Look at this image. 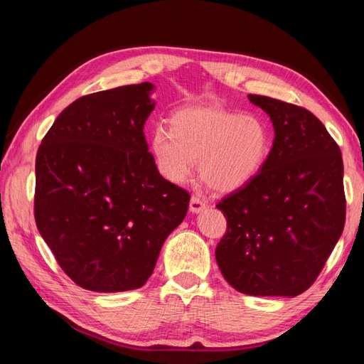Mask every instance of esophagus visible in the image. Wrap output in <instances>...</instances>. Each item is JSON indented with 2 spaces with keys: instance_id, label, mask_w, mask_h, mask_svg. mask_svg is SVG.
I'll return each mask as SVG.
<instances>
[{
  "instance_id": "34e87169",
  "label": "esophagus",
  "mask_w": 364,
  "mask_h": 364,
  "mask_svg": "<svg viewBox=\"0 0 364 364\" xmlns=\"http://www.w3.org/2000/svg\"><path fill=\"white\" fill-rule=\"evenodd\" d=\"M206 208V203H205V200H202L200 197H197V196H194L191 198V203H189V210H191V213H194V214H197V213H202L203 210Z\"/></svg>"
}]
</instances>
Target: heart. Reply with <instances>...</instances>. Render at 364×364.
Listing matches in <instances>:
<instances>
[{"instance_id":"1","label":"heart","mask_w":364,"mask_h":364,"mask_svg":"<svg viewBox=\"0 0 364 364\" xmlns=\"http://www.w3.org/2000/svg\"><path fill=\"white\" fill-rule=\"evenodd\" d=\"M151 151L162 176L184 183L200 161V175L214 191L235 192L250 183L264 164L272 134L257 115L218 106L189 107L170 119V131L156 128Z\"/></svg>"}]
</instances>
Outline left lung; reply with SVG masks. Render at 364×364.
I'll list each match as a JSON object with an SVG mask.
<instances>
[{"mask_svg":"<svg viewBox=\"0 0 364 364\" xmlns=\"http://www.w3.org/2000/svg\"><path fill=\"white\" fill-rule=\"evenodd\" d=\"M249 100L272 120L275 137L257 176L218 203L227 231L215 259L239 292L296 297L314 283L344 230L341 150L305 107Z\"/></svg>","mask_w":364,"mask_h":364,"instance_id":"obj_1","label":"left lung"}]
</instances>
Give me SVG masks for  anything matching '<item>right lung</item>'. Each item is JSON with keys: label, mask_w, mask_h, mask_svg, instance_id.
I'll list each match as a JSON object with an SVG mask.
<instances>
[{"label": "right lung", "mask_w": 364, "mask_h": 364, "mask_svg": "<svg viewBox=\"0 0 364 364\" xmlns=\"http://www.w3.org/2000/svg\"><path fill=\"white\" fill-rule=\"evenodd\" d=\"M153 89L141 82L78 98L38 146V233L84 289L141 288L186 218L189 192L161 176L144 136Z\"/></svg>", "instance_id": "obj_1"}]
</instances>
